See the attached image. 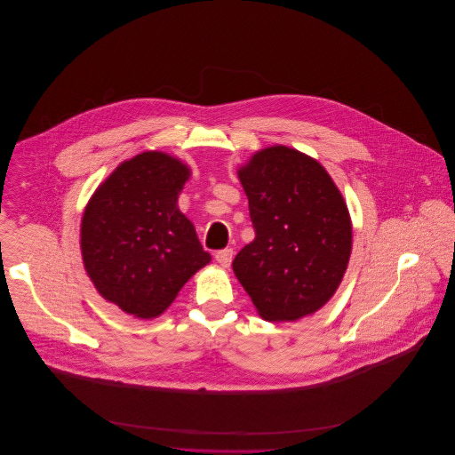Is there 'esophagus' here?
<instances>
[{"instance_id":"34e87169","label":"esophagus","mask_w":455,"mask_h":455,"mask_svg":"<svg viewBox=\"0 0 455 455\" xmlns=\"http://www.w3.org/2000/svg\"><path fill=\"white\" fill-rule=\"evenodd\" d=\"M233 256H235L233 249H224V251H219V252L215 254V259H217V263H219L220 267L228 268V267L231 265V261H233Z\"/></svg>"}]
</instances>
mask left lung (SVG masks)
<instances>
[{
  "instance_id": "left-lung-1",
  "label": "left lung",
  "mask_w": 455,
  "mask_h": 455,
  "mask_svg": "<svg viewBox=\"0 0 455 455\" xmlns=\"http://www.w3.org/2000/svg\"><path fill=\"white\" fill-rule=\"evenodd\" d=\"M254 240L233 270L265 321L312 315L339 289L349 263L353 228L346 201L314 157L272 145L238 170Z\"/></svg>"
}]
</instances>
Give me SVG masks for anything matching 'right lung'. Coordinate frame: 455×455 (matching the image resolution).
Segmentation results:
<instances>
[{"mask_svg": "<svg viewBox=\"0 0 455 455\" xmlns=\"http://www.w3.org/2000/svg\"><path fill=\"white\" fill-rule=\"evenodd\" d=\"M187 163L148 150L122 161L91 196L80 222L84 268L97 292L140 319L161 315L212 261L177 206Z\"/></svg>", "mask_w": 455, "mask_h": 455, "instance_id": "obj_1", "label": "right lung"}]
</instances>
